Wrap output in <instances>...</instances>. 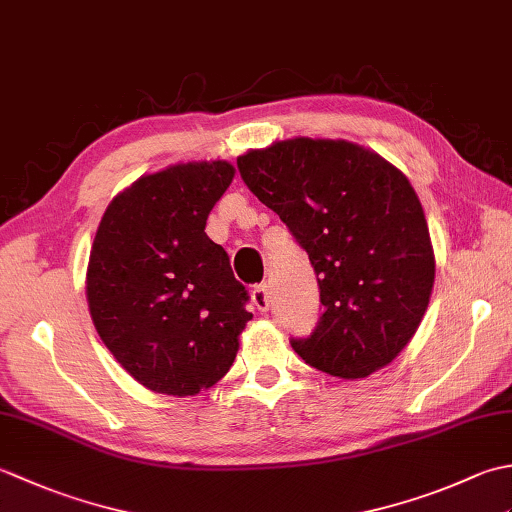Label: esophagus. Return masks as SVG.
Wrapping results in <instances>:
<instances>
[{"instance_id":"1","label":"esophagus","mask_w":512,"mask_h":512,"mask_svg":"<svg viewBox=\"0 0 512 512\" xmlns=\"http://www.w3.org/2000/svg\"><path fill=\"white\" fill-rule=\"evenodd\" d=\"M253 303H255V308L259 312H268V308H270V292H268L266 284L255 286V290H253Z\"/></svg>"}]
</instances>
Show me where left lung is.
Segmentation results:
<instances>
[{
    "label": "left lung",
    "mask_w": 512,
    "mask_h": 512,
    "mask_svg": "<svg viewBox=\"0 0 512 512\" xmlns=\"http://www.w3.org/2000/svg\"><path fill=\"white\" fill-rule=\"evenodd\" d=\"M317 273L323 314L290 345L308 365L354 380L405 350L429 306L436 257L416 191L391 162L347 140H279L237 158Z\"/></svg>",
    "instance_id": "left-lung-1"
}]
</instances>
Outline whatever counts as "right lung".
Listing matches in <instances>:
<instances>
[{"mask_svg":"<svg viewBox=\"0 0 512 512\" xmlns=\"http://www.w3.org/2000/svg\"><path fill=\"white\" fill-rule=\"evenodd\" d=\"M226 160L138 178L107 206L85 295L101 341L140 385L195 396L231 369L253 314L226 250L204 233L233 182Z\"/></svg>","mask_w":512,"mask_h":512,"instance_id":"right-lung-1","label":"right lung"}]
</instances>
